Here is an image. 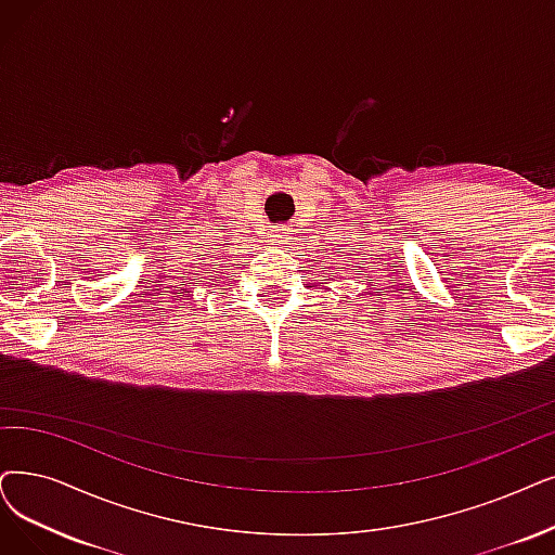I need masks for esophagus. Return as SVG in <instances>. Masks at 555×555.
<instances>
[{
    "instance_id": "1",
    "label": "esophagus",
    "mask_w": 555,
    "mask_h": 555,
    "mask_svg": "<svg viewBox=\"0 0 555 555\" xmlns=\"http://www.w3.org/2000/svg\"><path fill=\"white\" fill-rule=\"evenodd\" d=\"M289 234H292V230L289 228H275L273 232H271V236H273V246H280V243H286V238H289Z\"/></svg>"
}]
</instances>
